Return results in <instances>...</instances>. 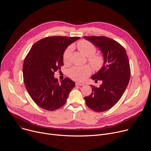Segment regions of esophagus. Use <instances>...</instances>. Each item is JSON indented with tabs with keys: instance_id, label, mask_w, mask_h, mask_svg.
Returning a JSON list of instances; mask_svg holds the SVG:
<instances>
[{
	"instance_id": "1",
	"label": "esophagus",
	"mask_w": 151,
	"mask_h": 151,
	"mask_svg": "<svg viewBox=\"0 0 151 151\" xmlns=\"http://www.w3.org/2000/svg\"><path fill=\"white\" fill-rule=\"evenodd\" d=\"M75 85L76 86H84V84L83 83H78V82H76Z\"/></svg>"
}]
</instances>
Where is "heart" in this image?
Listing matches in <instances>:
<instances>
[{
    "mask_svg": "<svg viewBox=\"0 0 151 151\" xmlns=\"http://www.w3.org/2000/svg\"><path fill=\"white\" fill-rule=\"evenodd\" d=\"M78 49L88 57V61L96 70H99L105 64V58L101 53H96V47L90 42L86 40H82L77 43ZM73 50L72 46H68L64 50L63 55V61L65 64L70 63V55ZM91 72L90 66H75L68 71V75L72 79L81 82L87 78Z\"/></svg>",
    "mask_w": 151,
    "mask_h": 151,
    "instance_id": "b5f03b06",
    "label": "heart"
}]
</instances>
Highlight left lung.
<instances>
[{"label": "left lung", "mask_w": 151, "mask_h": 151, "mask_svg": "<svg viewBox=\"0 0 151 151\" xmlns=\"http://www.w3.org/2000/svg\"><path fill=\"white\" fill-rule=\"evenodd\" d=\"M102 52L105 64L91 79L101 80L99 87L91 85L92 92L84 98L87 106L96 112L111 108L120 100L128 84L131 68L125 48L116 41L105 36H85Z\"/></svg>", "instance_id": "1"}]
</instances>
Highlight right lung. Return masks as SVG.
<instances>
[{"instance_id":"1","label":"right lung","mask_w":151,"mask_h":151,"mask_svg":"<svg viewBox=\"0 0 151 151\" xmlns=\"http://www.w3.org/2000/svg\"><path fill=\"white\" fill-rule=\"evenodd\" d=\"M80 37L52 36L37 42L24 58L23 76L24 86L34 102L40 108L54 111L66 102L75 83L65 78H54L64 65L63 55L67 47Z\"/></svg>"}]
</instances>
